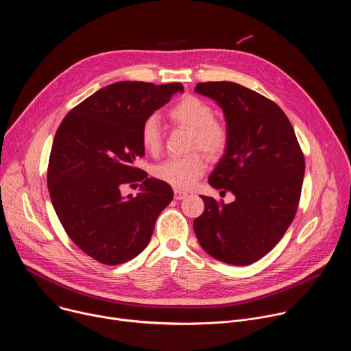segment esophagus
<instances>
[{
	"label": "esophagus",
	"instance_id": "34e87169",
	"mask_svg": "<svg viewBox=\"0 0 351 351\" xmlns=\"http://www.w3.org/2000/svg\"><path fill=\"white\" fill-rule=\"evenodd\" d=\"M189 195V193H186V191H182V190H175L173 191V197H175V199H183V198H186Z\"/></svg>",
	"mask_w": 351,
	"mask_h": 351
}]
</instances>
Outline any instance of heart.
<instances>
[{
  "mask_svg": "<svg viewBox=\"0 0 351 351\" xmlns=\"http://www.w3.org/2000/svg\"><path fill=\"white\" fill-rule=\"evenodd\" d=\"M171 119L191 129V148H199L210 157L219 158L228 147L229 132L226 126L214 119V110L204 99L195 95H184L171 108ZM140 140L145 152L157 153L161 148V129L157 117H148L140 129ZM207 161L203 154L191 153L184 157H173L154 168L157 179L175 189H191L204 175Z\"/></svg>",
  "mask_w": 351,
  "mask_h": 351,
  "instance_id": "obj_1",
  "label": "heart"
}]
</instances>
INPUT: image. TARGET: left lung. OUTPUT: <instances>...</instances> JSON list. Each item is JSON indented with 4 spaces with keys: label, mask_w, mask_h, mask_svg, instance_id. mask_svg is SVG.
I'll return each instance as SVG.
<instances>
[{
    "label": "left lung",
    "mask_w": 351,
    "mask_h": 351,
    "mask_svg": "<svg viewBox=\"0 0 351 351\" xmlns=\"http://www.w3.org/2000/svg\"><path fill=\"white\" fill-rule=\"evenodd\" d=\"M195 93L221 107L229 143L208 178L234 202L199 195L194 219L198 243L211 257L250 265L278 244L294 219L304 178V156L285 112L264 95L233 82L198 83Z\"/></svg>",
    "instance_id": "obj_1"
}]
</instances>
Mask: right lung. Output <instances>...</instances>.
<instances>
[{"label": "right lung", "instance_id": "right-lung-1", "mask_svg": "<svg viewBox=\"0 0 351 351\" xmlns=\"http://www.w3.org/2000/svg\"><path fill=\"white\" fill-rule=\"evenodd\" d=\"M175 93H183L180 83L106 86L71 110L56 133L49 197L68 236L98 263L118 265L137 257L172 202V187L147 178L134 162L144 156L143 122ZM134 181L143 182L139 193L122 196L120 187Z\"/></svg>", "mask_w": 351, "mask_h": 351}]
</instances>
